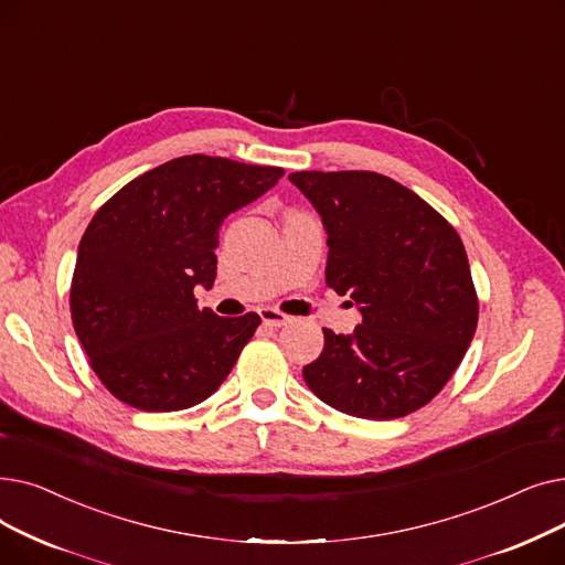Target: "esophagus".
Here are the masks:
<instances>
[{
    "label": "esophagus",
    "mask_w": 565,
    "mask_h": 565,
    "mask_svg": "<svg viewBox=\"0 0 565 565\" xmlns=\"http://www.w3.org/2000/svg\"><path fill=\"white\" fill-rule=\"evenodd\" d=\"M259 317H262V324H264V327H274V329L285 327V324H289V321H291V317H287V315L274 310V308L259 310Z\"/></svg>",
    "instance_id": "34e87169"
}]
</instances>
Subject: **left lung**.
<instances>
[{
    "label": "left lung",
    "instance_id": "1",
    "mask_svg": "<svg viewBox=\"0 0 565 565\" xmlns=\"http://www.w3.org/2000/svg\"><path fill=\"white\" fill-rule=\"evenodd\" d=\"M289 181L324 223L327 285L363 319L349 335L324 329V352L303 367L308 388L370 420L420 409L452 377L478 324L462 238L377 172H294Z\"/></svg>",
    "mask_w": 565,
    "mask_h": 565
}]
</instances>
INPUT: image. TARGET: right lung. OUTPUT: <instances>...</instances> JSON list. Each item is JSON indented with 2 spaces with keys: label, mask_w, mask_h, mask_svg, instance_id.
Masks as SVG:
<instances>
[{
  "label": "right lung",
  "mask_w": 565,
  "mask_h": 565,
  "mask_svg": "<svg viewBox=\"0 0 565 565\" xmlns=\"http://www.w3.org/2000/svg\"><path fill=\"white\" fill-rule=\"evenodd\" d=\"M282 168L181 156L126 183L79 241L71 317L98 380L142 412H179L218 391L259 315L218 317L193 289L216 280L218 232Z\"/></svg>",
  "instance_id": "1"
}]
</instances>
